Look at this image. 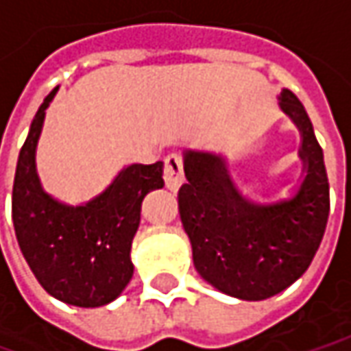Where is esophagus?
I'll list each match as a JSON object with an SVG mask.
<instances>
[{"label":"esophagus","mask_w":351,"mask_h":351,"mask_svg":"<svg viewBox=\"0 0 351 351\" xmlns=\"http://www.w3.org/2000/svg\"><path fill=\"white\" fill-rule=\"evenodd\" d=\"M184 182V171H182V157L178 153H171L165 159V186L171 192H176Z\"/></svg>","instance_id":"esophagus-1"}]
</instances>
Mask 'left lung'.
Returning a JSON list of instances; mask_svg holds the SVG:
<instances>
[{
  "mask_svg": "<svg viewBox=\"0 0 351 351\" xmlns=\"http://www.w3.org/2000/svg\"><path fill=\"white\" fill-rule=\"evenodd\" d=\"M278 104L301 134L303 175L291 198L260 204L241 194L221 153L184 149L178 212L198 274L225 295L262 301L308 268L326 229L330 196L324 157L307 110L291 91Z\"/></svg>",
  "mask_w": 351,
  "mask_h": 351,
  "instance_id": "1",
  "label": "left lung"
}]
</instances>
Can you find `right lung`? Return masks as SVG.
I'll return each mask as SVG.
<instances>
[{
  "instance_id": "1",
  "label": "right lung",
  "mask_w": 351,
  "mask_h": 351,
  "mask_svg": "<svg viewBox=\"0 0 351 351\" xmlns=\"http://www.w3.org/2000/svg\"><path fill=\"white\" fill-rule=\"evenodd\" d=\"M58 87L38 106L17 159L13 225L21 252L38 284L73 307H103L114 301L134 276L132 241L143 198L163 188V161L126 165L89 202L71 206L50 196L36 171V147L46 108Z\"/></svg>"
}]
</instances>
